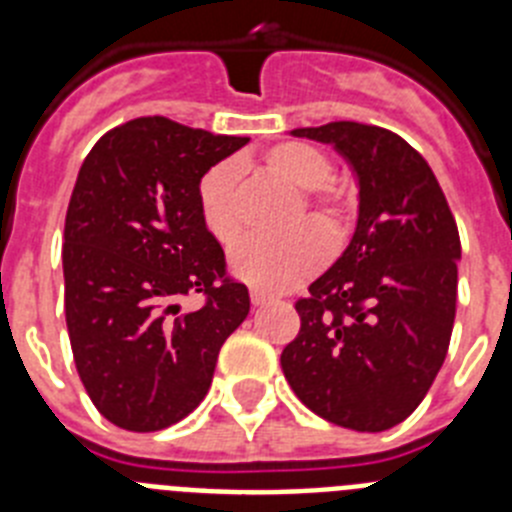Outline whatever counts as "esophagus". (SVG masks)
I'll list each match as a JSON object with an SVG mask.
<instances>
[{"instance_id":"1","label":"esophagus","mask_w":512,"mask_h":512,"mask_svg":"<svg viewBox=\"0 0 512 512\" xmlns=\"http://www.w3.org/2000/svg\"><path fill=\"white\" fill-rule=\"evenodd\" d=\"M271 297L266 295V292H261V289H251V302H253V307H261V305H266V302H269Z\"/></svg>"}]
</instances>
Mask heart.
Returning <instances> with one entry per match:
<instances>
[{"mask_svg": "<svg viewBox=\"0 0 512 512\" xmlns=\"http://www.w3.org/2000/svg\"><path fill=\"white\" fill-rule=\"evenodd\" d=\"M261 166L279 176L289 187L305 189L307 217L312 223L300 225L284 238H246L230 251V269L238 279L259 289H287L302 282L328 256V239L346 233L351 202L338 182L328 179L330 161L320 148L302 140L274 143L261 153ZM197 207L207 233L220 243H233L241 235V205H238V174L230 164H217L200 179ZM295 212V223L305 217Z\"/></svg>", "mask_w": 512, "mask_h": 512, "instance_id": "obj_1", "label": "heart"}]
</instances>
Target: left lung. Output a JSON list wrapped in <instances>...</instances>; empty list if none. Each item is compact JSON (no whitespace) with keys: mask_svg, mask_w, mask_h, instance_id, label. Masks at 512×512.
Listing matches in <instances>:
<instances>
[{"mask_svg":"<svg viewBox=\"0 0 512 512\" xmlns=\"http://www.w3.org/2000/svg\"><path fill=\"white\" fill-rule=\"evenodd\" d=\"M333 146L356 179L351 243L297 302L282 372L328 423L379 433L431 390L456 315L459 230L431 166L408 140L364 122L289 130Z\"/></svg>","mask_w":512,"mask_h":512,"instance_id":"8db88e82","label":"left lung"}]
</instances>
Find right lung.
<instances>
[{
  "mask_svg": "<svg viewBox=\"0 0 512 512\" xmlns=\"http://www.w3.org/2000/svg\"><path fill=\"white\" fill-rule=\"evenodd\" d=\"M246 143L138 117L81 164L63 228L66 325L76 372L117 428L151 433L187 418L251 310L197 207L202 176ZM189 291L208 302L182 313Z\"/></svg>",
  "mask_w": 512,
  "mask_h": 512,
  "instance_id": "add662e5",
  "label": "right lung"
}]
</instances>
